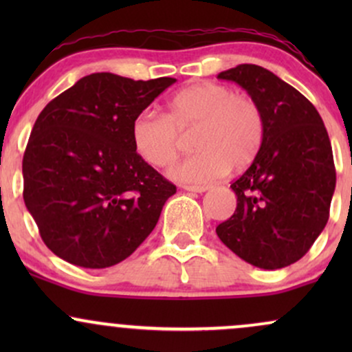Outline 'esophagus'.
<instances>
[{
    "instance_id": "34e87169",
    "label": "esophagus",
    "mask_w": 352,
    "mask_h": 352,
    "mask_svg": "<svg viewBox=\"0 0 352 352\" xmlns=\"http://www.w3.org/2000/svg\"><path fill=\"white\" fill-rule=\"evenodd\" d=\"M184 190L187 192H195V193H201L207 190V187H201V185H184Z\"/></svg>"
}]
</instances>
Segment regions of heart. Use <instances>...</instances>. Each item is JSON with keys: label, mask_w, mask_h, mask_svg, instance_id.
<instances>
[{"label": "heart", "mask_w": 352, "mask_h": 352, "mask_svg": "<svg viewBox=\"0 0 352 352\" xmlns=\"http://www.w3.org/2000/svg\"><path fill=\"white\" fill-rule=\"evenodd\" d=\"M193 129L197 148L172 168L187 184H210L230 167H246L256 157L265 135V117L253 98L218 82H200L177 92L164 116L142 112L132 120L137 155L152 167H167L179 157L182 135Z\"/></svg>", "instance_id": "obj_1"}]
</instances>
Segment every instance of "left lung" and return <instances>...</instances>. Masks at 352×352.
Returning a JSON list of instances; mask_svg holds the SVG:
<instances>
[{
	"label": "left lung",
	"mask_w": 352,
	"mask_h": 352,
	"mask_svg": "<svg viewBox=\"0 0 352 352\" xmlns=\"http://www.w3.org/2000/svg\"><path fill=\"white\" fill-rule=\"evenodd\" d=\"M258 102L265 135L246 172L232 184L235 213L217 235L246 263L278 270L305 256L328 223L336 187L333 148L316 107L256 64L220 72Z\"/></svg>",
	"instance_id": "left-lung-1"
}]
</instances>
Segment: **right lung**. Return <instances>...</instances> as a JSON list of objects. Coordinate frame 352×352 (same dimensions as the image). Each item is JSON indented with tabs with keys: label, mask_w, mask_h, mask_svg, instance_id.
Returning <instances> with one entry per match:
<instances>
[{
	"label": "right lung",
	"mask_w": 352,
	"mask_h": 352,
	"mask_svg": "<svg viewBox=\"0 0 352 352\" xmlns=\"http://www.w3.org/2000/svg\"><path fill=\"white\" fill-rule=\"evenodd\" d=\"M175 80L96 72L38 116L23 157V199L64 261L109 268L155 228L177 187L137 155L131 125Z\"/></svg>",
	"instance_id": "right-lung-1"
}]
</instances>
